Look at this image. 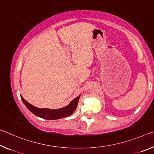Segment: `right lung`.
<instances>
[{
    "mask_svg": "<svg viewBox=\"0 0 154 154\" xmlns=\"http://www.w3.org/2000/svg\"><path fill=\"white\" fill-rule=\"evenodd\" d=\"M80 96H77L74 100L71 101V103L69 105L65 106L64 108L59 109H38L36 106L30 105L26 100H24V98L21 97L26 106L32 112L35 116L39 117V118L49 119V120H53V119H58L60 118H64L71 116V114L77 109V104L79 102Z\"/></svg>",
    "mask_w": 154,
    "mask_h": 154,
    "instance_id": "1",
    "label": "right lung"
}]
</instances>
